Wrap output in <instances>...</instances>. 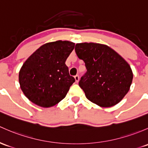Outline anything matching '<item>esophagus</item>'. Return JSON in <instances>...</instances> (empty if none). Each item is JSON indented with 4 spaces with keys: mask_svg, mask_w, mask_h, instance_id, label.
<instances>
[{
    "mask_svg": "<svg viewBox=\"0 0 148 148\" xmlns=\"http://www.w3.org/2000/svg\"><path fill=\"white\" fill-rule=\"evenodd\" d=\"M74 78H75L76 82H77V83H78L79 81V75H76V76H74Z\"/></svg>",
    "mask_w": 148,
    "mask_h": 148,
    "instance_id": "obj_1",
    "label": "esophagus"
}]
</instances>
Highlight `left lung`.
<instances>
[{
	"label": "left lung",
	"mask_w": 148,
	"mask_h": 148,
	"mask_svg": "<svg viewBox=\"0 0 148 148\" xmlns=\"http://www.w3.org/2000/svg\"><path fill=\"white\" fill-rule=\"evenodd\" d=\"M75 52L85 63L86 72L79 85L90 101L111 107L123 99L133 81L130 66L111 48L99 43H79Z\"/></svg>",
	"instance_id": "1"
}]
</instances>
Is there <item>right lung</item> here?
Returning a JSON list of instances; mask_svg holds the SVG:
<instances>
[{
  "label": "right lung",
  "instance_id": "add662e5",
  "mask_svg": "<svg viewBox=\"0 0 148 148\" xmlns=\"http://www.w3.org/2000/svg\"><path fill=\"white\" fill-rule=\"evenodd\" d=\"M74 45L71 42L62 40L47 43L23 64L19 82L22 91L30 101L48 108L66 96L75 82L65 64Z\"/></svg>",
  "mask_w": 148,
  "mask_h": 148
}]
</instances>
